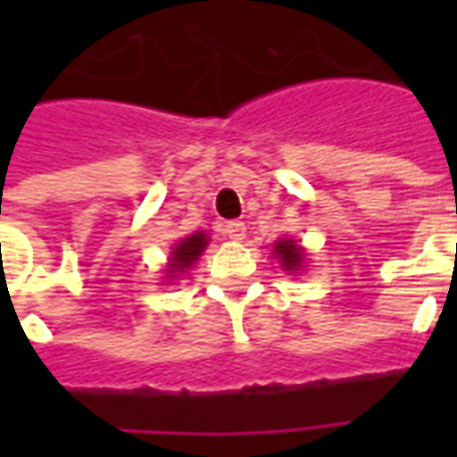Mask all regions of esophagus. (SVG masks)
<instances>
[{"label": "esophagus", "mask_w": 457, "mask_h": 457, "mask_svg": "<svg viewBox=\"0 0 457 457\" xmlns=\"http://www.w3.org/2000/svg\"><path fill=\"white\" fill-rule=\"evenodd\" d=\"M222 232H225V237L235 239V242H242V239L247 237V225H245L242 220H232V222H228V225H225V229H222Z\"/></svg>", "instance_id": "1"}]
</instances>
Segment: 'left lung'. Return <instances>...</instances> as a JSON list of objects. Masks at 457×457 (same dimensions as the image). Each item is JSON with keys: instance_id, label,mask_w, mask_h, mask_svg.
<instances>
[{"instance_id": "left-lung-1", "label": "left lung", "mask_w": 457, "mask_h": 457, "mask_svg": "<svg viewBox=\"0 0 457 457\" xmlns=\"http://www.w3.org/2000/svg\"><path fill=\"white\" fill-rule=\"evenodd\" d=\"M274 257L278 259L281 269H287L291 274H296L298 269H303V259L306 252L298 245L296 239H278L274 245Z\"/></svg>"}]
</instances>
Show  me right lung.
I'll return each instance as SVG.
<instances>
[{"label": "right lung", "mask_w": 457, "mask_h": 457, "mask_svg": "<svg viewBox=\"0 0 457 457\" xmlns=\"http://www.w3.org/2000/svg\"><path fill=\"white\" fill-rule=\"evenodd\" d=\"M208 247V235L205 232H193L188 237H183L170 252L169 269H166V278H176L179 274H183L186 269H190V264H195L198 257Z\"/></svg>", "instance_id": "1"}]
</instances>
